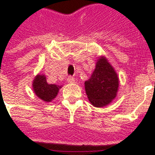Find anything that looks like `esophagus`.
Segmentation results:
<instances>
[{"mask_svg": "<svg viewBox=\"0 0 155 155\" xmlns=\"http://www.w3.org/2000/svg\"><path fill=\"white\" fill-rule=\"evenodd\" d=\"M67 82L70 83V84H73V83H75V78L73 77H71V76H69L67 78Z\"/></svg>", "mask_w": 155, "mask_h": 155, "instance_id": "34e87169", "label": "esophagus"}]
</instances>
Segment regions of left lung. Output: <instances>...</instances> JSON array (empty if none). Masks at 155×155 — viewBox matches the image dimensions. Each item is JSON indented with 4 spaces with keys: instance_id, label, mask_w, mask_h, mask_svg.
I'll use <instances>...</instances> for the list:
<instances>
[{
    "instance_id": "8db88e82",
    "label": "left lung",
    "mask_w": 155,
    "mask_h": 155,
    "mask_svg": "<svg viewBox=\"0 0 155 155\" xmlns=\"http://www.w3.org/2000/svg\"><path fill=\"white\" fill-rule=\"evenodd\" d=\"M88 100L96 107H103L115 99L119 87L116 72L104 57L98 60L91 78L85 83Z\"/></svg>"
}]
</instances>
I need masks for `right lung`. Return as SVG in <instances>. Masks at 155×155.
<instances>
[{
    "mask_svg": "<svg viewBox=\"0 0 155 155\" xmlns=\"http://www.w3.org/2000/svg\"><path fill=\"white\" fill-rule=\"evenodd\" d=\"M33 88L35 94L45 102H51L57 95L60 86L55 84H49L44 75H37L35 77Z\"/></svg>",
    "mask_w": 155,
    "mask_h": 155,
    "instance_id": "right-lung-1",
    "label": "right lung"
}]
</instances>
